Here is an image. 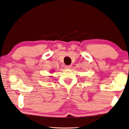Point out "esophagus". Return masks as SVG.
<instances>
[{"mask_svg": "<svg viewBox=\"0 0 129 129\" xmlns=\"http://www.w3.org/2000/svg\"><path fill=\"white\" fill-rule=\"evenodd\" d=\"M71 66L70 65H66V66H64V67H65V69H70V68H71Z\"/></svg>", "mask_w": 129, "mask_h": 129, "instance_id": "34e87169", "label": "esophagus"}]
</instances>
